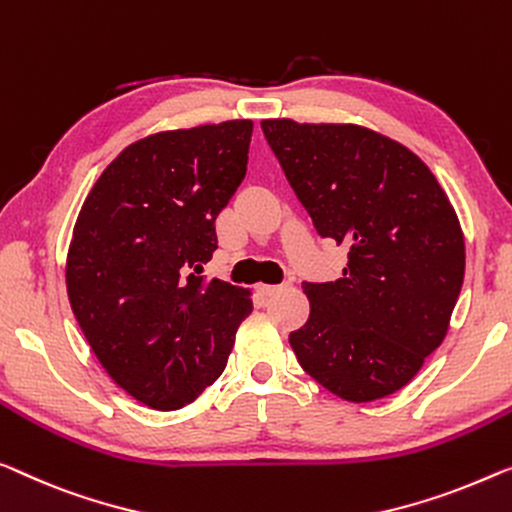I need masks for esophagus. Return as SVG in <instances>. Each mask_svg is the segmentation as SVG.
<instances>
[{"mask_svg": "<svg viewBox=\"0 0 512 512\" xmlns=\"http://www.w3.org/2000/svg\"><path fill=\"white\" fill-rule=\"evenodd\" d=\"M287 287H289V282H282V285H259L257 289H259V294H264V296H273V294L285 292Z\"/></svg>", "mask_w": 512, "mask_h": 512, "instance_id": "esophagus-1", "label": "esophagus"}]
</instances>
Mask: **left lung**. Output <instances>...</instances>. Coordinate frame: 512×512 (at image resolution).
Returning <instances> with one entry per match:
<instances>
[{"instance_id":"1","label":"left lung","mask_w":512,"mask_h":512,"mask_svg":"<svg viewBox=\"0 0 512 512\" xmlns=\"http://www.w3.org/2000/svg\"><path fill=\"white\" fill-rule=\"evenodd\" d=\"M262 131L317 232L349 246L342 278L303 282L310 317L289 345L338 398H386L451 324L464 280L453 204L414 151L370 128L264 119Z\"/></svg>"}]
</instances>
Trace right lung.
Here are the masks:
<instances>
[{
  "instance_id": "right-lung-1",
  "label": "right lung",
  "mask_w": 512,
  "mask_h": 512,
  "mask_svg": "<svg viewBox=\"0 0 512 512\" xmlns=\"http://www.w3.org/2000/svg\"><path fill=\"white\" fill-rule=\"evenodd\" d=\"M253 121L142 137L89 190L66 257L73 315L114 384L151 409L223 375L250 289L207 280L216 218L246 177Z\"/></svg>"
}]
</instances>
